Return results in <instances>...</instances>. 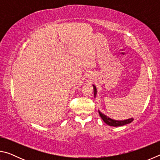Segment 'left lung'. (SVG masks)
<instances>
[{"mask_svg": "<svg viewBox=\"0 0 160 160\" xmlns=\"http://www.w3.org/2000/svg\"><path fill=\"white\" fill-rule=\"evenodd\" d=\"M93 88H94V97L97 95V88L96 87L93 85ZM99 116H101V118H102V120L106 123L107 125H109L110 126H114V127H117V126H124L126 125V124H128L130 123H131L132 121H133V118H131L128 119H126V120H123V121H117V120H114V119H112L109 117H108L107 116L104 115V113H102V112H100L99 111Z\"/></svg>", "mask_w": 160, "mask_h": 160, "instance_id": "obj_1", "label": "left lung"}]
</instances>
